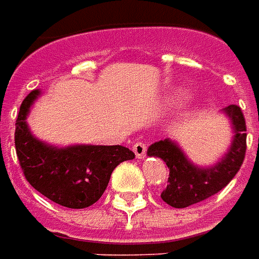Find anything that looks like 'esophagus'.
I'll return each mask as SVG.
<instances>
[{
	"mask_svg": "<svg viewBox=\"0 0 259 259\" xmlns=\"http://www.w3.org/2000/svg\"><path fill=\"white\" fill-rule=\"evenodd\" d=\"M133 150L138 159H144L145 155H146V145H145L144 142H137V144L133 146Z\"/></svg>",
	"mask_w": 259,
	"mask_h": 259,
	"instance_id": "34e87169",
	"label": "esophagus"
}]
</instances>
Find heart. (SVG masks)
I'll list each match as a JSON object with an SVG mask.
<instances>
[{
  "label": "heart",
  "instance_id": "obj_1",
  "mask_svg": "<svg viewBox=\"0 0 259 259\" xmlns=\"http://www.w3.org/2000/svg\"><path fill=\"white\" fill-rule=\"evenodd\" d=\"M192 99L191 92L185 91L183 88H173L167 92V95L164 96V102L168 106H173V107H181L185 106L187 103H190Z\"/></svg>",
  "mask_w": 259,
  "mask_h": 259
}]
</instances>
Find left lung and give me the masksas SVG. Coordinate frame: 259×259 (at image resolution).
I'll list each match as a JSON object with an SVG mask.
<instances>
[{
	"instance_id": "1",
	"label": "left lung",
	"mask_w": 259,
	"mask_h": 259,
	"mask_svg": "<svg viewBox=\"0 0 259 259\" xmlns=\"http://www.w3.org/2000/svg\"><path fill=\"white\" fill-rule=\"evenodd\" d=\"M222 113L230 120L233 139L226 153L212 166H198L191 162L181 146L168 138L148 148V156L162 159L170 170L168 184L160 195L170 206L187 208L212 197L223 190L241 167L247 149L244 115L236 104L225 107Z\"/></svg>"
}]
</instances>
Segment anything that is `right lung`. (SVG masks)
<instances>
[{
  "mask_svg": "<svg viewBox=\"0 0 259 259\" xmlns=\"http://www.w3.org/2000/svg\"><path fill=\"white\" fill-rule=\"evenodd\" d=\"M40 95L38 89L30 92L16 118L15 148L23 174L36 191L53 202L65 208H88L103 195L113 170L135 155L121 145L56 146L37 139L26 118Z\"/></svg>",
  "mask_w": 259,
  "mask_h": 259,
  "instance_id": "obj_1",
  "label": "right lung"
}]
</instances>
